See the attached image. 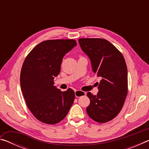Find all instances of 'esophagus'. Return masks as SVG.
Masks as SVG:
<instances>
[{
    "mask_svg": "<svg viewBox=\"0 0 149 149\" xmlns=\"http://www.w3.org/2000/svg\"><path fill=\"white\" fill-rule=\"evenodd\" d=\"M85 92L81 91H79V90H75V95L76 97H81L82 96L85 95Z\"/></svg>",
    "mask_w": 149,
    "mask_h": 149,
    "instance_id": "esophagus-1",
    "label": "esophagus"
}]
</instances>
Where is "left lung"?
Returning a JSON list of instances; mask_svg holds the SVG:
<instances>
[{"label": "left lung", "instance_id": "obj_1", "mask_svg": "<svg viewBox=\"0 0 149 149\" xmlns=\"http://www.w3.org/2000/svg\"><path fill=\"white\" fill-rule=\"evenodd\" d=\"M81 48L90 59L92 70L100 81L97 95L87 93V113L95 122L105 123L119 114L127 94V69L122 54L103 39H79Z\"/></svg>", "mask_w": 149, "mask_h": 149}]
</instances>
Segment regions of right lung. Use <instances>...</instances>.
<instances>
[{
	"label": "right lung",
	"instance_id": "add662e5",
	"mask_svg": "<svg viewBox=\"0 0 149 149\" xmlns=\"http://www.w3.org/2000/svg\"><path fill=\"white\" fill-rule=\"evenodd\" d=\"M77 45L74 39L40 42L27 55L20 74V85L27 107L34 116L47 124L65 117L75 99L72 89L61 91L54 86L65 54Z\"/></svg>",
	"mask_w": 149,
	"mask_h": 149
}]
</instances>
